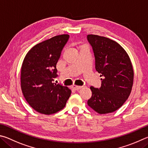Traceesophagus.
Masks as SVG:
<instances>
[{
    "instance_id": "34e87169",
    "label": "esophagus",
    "mask_w": 148,
    "mask_h": 148,
    "mask_svg": "<svg viewBox=\"0 0 148 148\" xmlns=\"http://www.w3.org/2000/svg\"><path fill=\"white\" fill-rule=\"evenodd\" d=\"M82 88V86H75V85H73V86H72V88L74 89L75 90H79L80 89H81Z\"/></svg>"
}]
</instances>
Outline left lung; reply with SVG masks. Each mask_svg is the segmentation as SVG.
<instances>
[{
    "label": "left lung",
    "instance_id": "left-lung-1",
    "mask_svg": "<svg viewBox=\"0 0 148 148\" xmlns=\"http://www.w3.org/2000/svg\"><path fill=\"white\" fill-rule=\"evenodd\" d=\"M87 39L94 53L95 70L103 77L100 88L90 87L92 95L88 105L100 114L113 112L131 92L134 71L131 59L115 41L94 34H88Z\"/></svg>",
    "mask_w": 148,
    "mask_h": 148
}]
</instances>
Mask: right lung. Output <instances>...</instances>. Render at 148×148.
<instances>
[{
  "label": "right lung",
  "instance_id": "1",
  "mask_svg": "<svg viewBox=\"0 0 148 148\" xmlns=\"http://www.w3.org/2000/svg\"><path fill=\"white\" fill-rule=\"evenodd\" d=\"M68 34L54 36L33 47L23 60L21 87L28 104L38 112L50 115L66 106L71 91L53 83L57 77L56 66Z\"/></svg>",
  "mask_w": 148,
  "mask_h": 148
}]
</instances>
